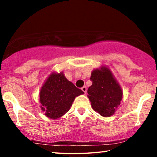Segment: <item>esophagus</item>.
Masks as SVG:
<instances>
[{"mask_svg":"<svg viewBox=\"0 0 157 157\" xmlns=\"http://www.w3.org/2000/svg\"><path fill=\"white\" fill-rule=\"evenodd\" d=\"M81 90L83 91V93L84 94H86V91H87V88L86 86H83L81 88Z\"/></svg>","mask_w":157,"mask_h":157,"instance_id":"34e87169","label":"esophagus"}]
</instances>
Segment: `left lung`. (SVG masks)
<instances>
[{"label":"left lung","instance_id":"8db88e82","mask_svg":"<svg viewBox=\"0 0 157 157\" xmlns=\"http://www.w3.org/2000/svg\"><path fill=\"white\" fill-rule=\"evenodd\" d=\"M92 85L88 89V98L96 112L104 117L115 113L123 96L121 88L112 73L106 66L94 69L91 72Z\"/></svg>","mask_w":157,"mask_h":157}]
</instances>
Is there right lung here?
<instances>
[{
  "instance_id": "obj_1",
  "label": "right lung",
  "mask_w": 157,
  "mask_h": 157,
  "mask_svg": "<svg viewBox=\"0 0 157 157\" xmlns=\"http://www.w3.org/2000/svg\"><path fill=\"white\" fill-rule=\"evenodd\" d=\"M83 94L63 73L53 72L40 89V108L49 119H59L69 111L75 98Z\"/></svg>"
}]
</instances>
